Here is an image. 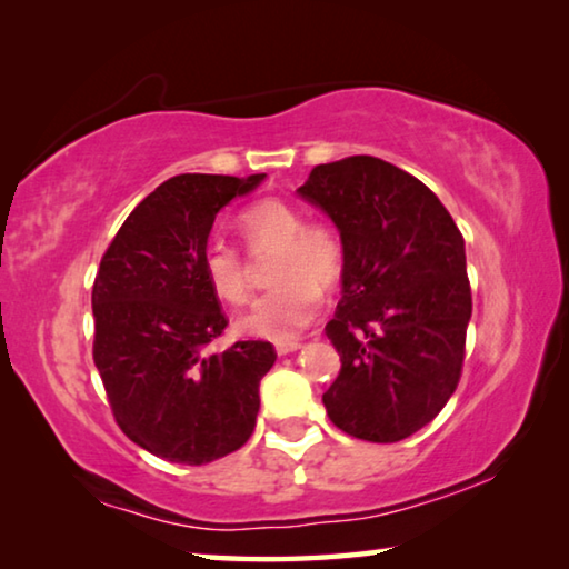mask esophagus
<instances>
[{
    "label": "esophagus",
    "mask_w": 569,
    "mask_h": 569,
    "mask_svg": "<svg viewBox=\"0 0 569 569\" xmlns=\"http://www.w3.org/2000/svg\"><path fill=\"white\" fill-rule=\"evenodd\" d=\"M296 349H301V341H298V339H291V341H278V343H276V351L281 353V356L291 353V351H296Z\"/></svg>",
    "instance_id": "obj_1"
}]
</instances>
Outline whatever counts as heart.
<instances>
[{
    "label": "heart",
    "instance_id": "obj_1",
    "mask_svg": "<svg viewBox=\"0 0 569 569\" xmlns=\"http://www.w3.org/2000/svg\"><path fill=\"white\" fill-rule=\"evenodd\" d=\"M238 230L248 250L276 253L268 266V278L276 286L240 316L238 329L273 341L293 339L319 311V286L331 288L341 281L346 250L339 230L326 220H303L301 210L276 198L248 206L238 216ZM200 268L220 301L230 306L248 301V266L236 246L210 240Z\"/></svg>",
    "mask_w": 569,
    "mask_h": 569
}]
</instances>
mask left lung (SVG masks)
Segmentation results:
<instances>
[{
  "instance_id": "left-lung-1",
  "label": "left lung",
  "mask_w": 569,
  "mask_h": 569,
  "mask_svg": "<svg viewBox=\"0 0 569 569\" xmlns=\"http://www.w3.org/2000/svg\"><path fill=\"white\" fill-rule=\"evenodd\" d=\"M298 192L329 213L346 250L343 296L326 323L341 371L323 407L349 437L407 439L461 379L471 319L465 238L421 180L371 156L316 166Z\"/></svg>"
}]
</instances>
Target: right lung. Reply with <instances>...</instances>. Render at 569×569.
I'll return each mask as SVG.
<instances>
[{
    "instance_id": "add662e5",
    "label": "right lung",
    "mask_w": 569,
    "mask_h": 569,
    "mask_svg": "<svg viewBox=\"0 0 569 569\" xmlns=\"http://www.w3.org/2000/svg\"><path fill=\"white\" fill-rule=\"evenodd\" d=\"M266 176L186 172L162 182L120 226L92 286V359L122 435L176 465H208L246 445L268 341L206 346L228 319L200 268L218 210Z\"/></svg>"
}]
</instances>
